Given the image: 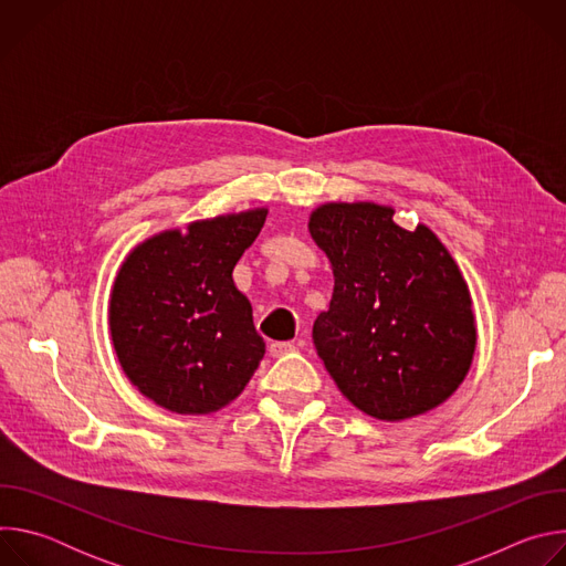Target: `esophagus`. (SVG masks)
<instances>
[{
    "instance_id": "obj_1",
    "label": "esophagus",
    "mask_w": 566,
    "mask_h": 566,
    "mask_svg": "<svg viewBox=\"0 0 566 566\" xmlns=\"http://www.w3.org/2000/svg\"><path fill=\"white\" fill-rule=\"evenodd\" d=\"M291 352H295V345L293 343H271L269 345V354L273 356V358H282V356H286V354H291Z\"/></svg>"
}]
</instances>
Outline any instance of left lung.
<instances>
[{"mask_svg": "<svg viewBox=\"0 0 566 566\" xmlns=\"http://www.w3.org/2000/svg\"><path fill=\"white\" fill-rule=\"evenodd\" d=\"M308 232L334 269L313 343L343 396L389 423L439 408L476 347L472 297L441 239L426 223L400 228L374 201L322 203Z\"/></svg>", "mask_w": 566, "mask_h": 566, "instance_id": "obj_1", "label": "left lung"}]
</instances>
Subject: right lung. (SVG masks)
I'll list each match as a JSON object with an SVG mask.
<instances>
[{"instance_id":"1","label":"right lung","mask_w":566,"mask_h":566,"mask_svg":"<svg viewBox=\"0 0 566 566\" xmlns=\"http://www.w3.org/2000/svg\"><path fill=\"white\" fill-rule=\"evenodd\" d=\"M269 210L199 219L129 251L109 295V334L132 385L177 415H210L253 378L266 345L232 269Z\"/></svg>"}]
</instances>
